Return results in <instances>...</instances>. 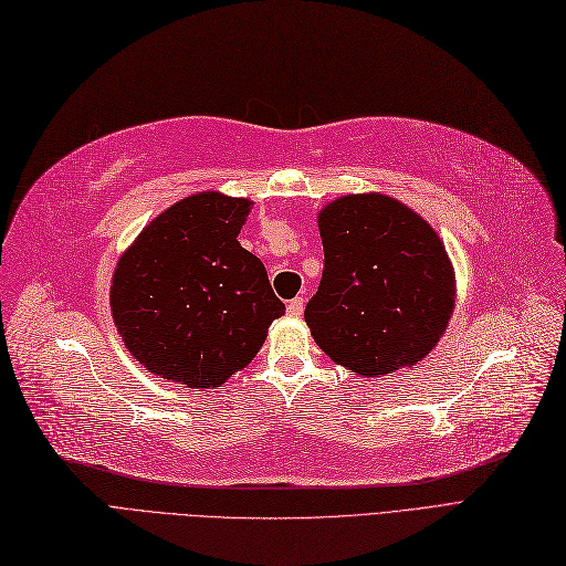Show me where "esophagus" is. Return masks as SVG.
I'll return each mask as SVG.
<instances>
[{"label":"esophagus","instance_id":"34e87169","mask_svg":"<svg viewBox=\"0 0 566 566\" xmlns=\"http://www.w3.org/2000/svg\"><path fill=\"white\" fill-rule=\"evenodd\" d=\"M303 307H305V301H303L301 296H296L294 301H289L286 313H289L291 317H301V315H303Z\"/></svg>","mask_w":566,"mask_h":566}]
</instances>
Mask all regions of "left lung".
Listing matches in <instances>:
<instances>
[{
	"label": "left lung",
	"mask_w": 566,
	"mask_h": 566,
	"mask_svg": "<svg viewBox=\"0 0 566 566\" xmlns=\"http://www.w3.org/2000/svg\"><path fill=\"white\" fill-rule=\"evenodd\" d=\"M324 275L305 305L315 343L374 378L421 361L447 332L455 275L444 242L382 192L343 195L317 213Z\"/></svg>",
	"instance_id": "obj_1"
}]
</instances>
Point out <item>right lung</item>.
<instances>
[{"mask_svg":"<svg viewBox=\"0 0 566 566\" xmlns=\"http://www.w3.org/2000/svg\"><path fill=\"white\" fill-rule=\"evenodd\" d=\"M253 202L195 192L140 230L113 272L117 332L150 374L218 388L242 371L284 315L261 259L240 242Z\"/></svg>","mask_w":566,"mask_h":566,"instance_id":"1","label":"right lung"}]
</instances>
